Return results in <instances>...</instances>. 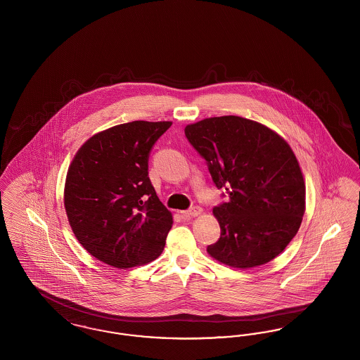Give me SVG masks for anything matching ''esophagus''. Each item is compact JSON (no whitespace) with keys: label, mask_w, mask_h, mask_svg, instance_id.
<instances>
[{"label":"esophagus","mask_w":360,"mask_h":360,"mask_svg":"<svg viewBox=\"0 0 360 360\" xmlns=\"http://www.w3.org/2000/svg\"><path fill=\"white\" fill-rule=\"evenodd\" d=\"M201 212H202V209L200 206H193L186 212H184V216H186V217H197V216L201 214Z\"/></svg>","instance_id":"1"}]
</instances>
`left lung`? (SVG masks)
Wrapping results in <instances>:
<instances>
[{
    "label": "left lung",
    "mask_w": 360,
    "mask_h": 360,
    "mask_svg": "<svg viewBox=\"0 0 360 360\" xmlns=\"http://www.w3.org/2000/svg\"><path fill=\"white\" fill-rule=\"evenodd\" d=\"M185 135L229 198L213 207L221 235L207 245L209 255L238 269L278 257L305 212V182L290 146L266 125L239 116L190 124Z\"/></svg>",
    "instance_id": "left-lung-1"
}]
</instances>
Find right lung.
Returning <instances> with one entry per match:
<instances>
[{
	"label": "right lung",
	"mask_w": 360,
	"mask_h": 360,
	"mask_svg": "<svg viewBox=\"0 0 360 360\" xmlns=\"http://www.w3.org/2000/svg\"><path fill=\"white\" fill-rule=\"evenodd\" d=\"M172 121H132L90 137L70 165L65 207L86 251L129 269L159 257L172 214L148 178V158Z\"/></svg>",
	"instance_id": "1"
}]
</instances>
